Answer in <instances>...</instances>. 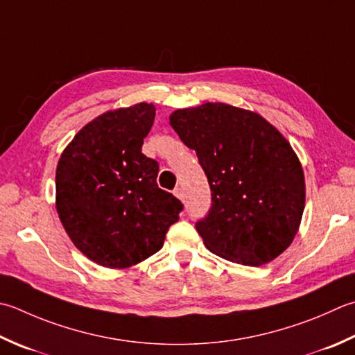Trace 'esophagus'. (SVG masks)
Here are the masks:
<instances>
[{
    "label": "esophagus",
    "instance_id": "obj_1",
    "mask_svg": "<svg viewBox=\"0 0 355 355\" xmlns=\"http://www.w3.org/2000/svg\"><path fill=\"white\" fill-rule=\"evenodd\" d=\"M173 196H175V197H177V198H180V200H183L184 193H183V189H182V187H175V189H173Z\"/></svg>",
    "mask_w": 355,
    "mask_h": 355
}]
</instances>
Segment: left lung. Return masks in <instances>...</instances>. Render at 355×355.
<instances>
[{"mask_svg": "<svg viewBox=\"0 0 355 355\" xmlns=\"http://www.w3.org/2000/svg\"><path fill=\"white\" fill-rule=\"evenodd\" d=\"M171 126L197 152L212 205L196 227L215 255L246 266L272 261L293 243L304 209V175L272 124L225 103L178 109Z\"/></svg>", "mask_w": 355, "mask_h": 355, "instance_id": "8db88e82", "label": "left lung"}]
</instances>
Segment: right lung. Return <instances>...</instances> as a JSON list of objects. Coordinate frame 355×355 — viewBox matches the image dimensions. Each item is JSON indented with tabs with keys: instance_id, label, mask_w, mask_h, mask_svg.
<instances>
[{
	"instance_id": "add662e5",
	"label": "right lung",
	"mask_w": 355,
	"mask_h": 355,
	"mask_svg": "<svg viewBox=\"0 0 355 355\" xmlns=\"http://www.w3.org/2000/svg\"><path fill=\"white\" fill-rule=\"evenodd\" d=\"M154 104L109 110L87 123L57 166V212L73 245L104 268L137 265L163 248L182 201L157 184L141 152Z\"/></svg>"
}]
</instances>
